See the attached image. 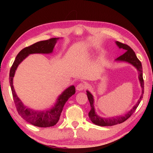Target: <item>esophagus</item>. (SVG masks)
<instances>
[{"instance_id": "obj_1", "label": "esophagus", "mask_w": 153, "mask_h": 153, "mask_svg": "<svg viewBox=\"0 0 153 153\" xmlns=\"http://www.w3.org/2000/svg\"><path fill=\"white\" fill-rule=\"evenodd\" d=\"M85 87H86V85H85V84L83 83H81L77 85L76 89L77 91H83V89H85Z\"/></svg>"}]
</instances>
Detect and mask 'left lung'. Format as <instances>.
<instances>
[{
  "mask_svg": "<svg viewBox=\"0 0 153 153\" xmlns=\"http://www.w3.org/2000/svg\"><path fill=\"white\" fill-rule=\"evenodd\" d=\"M116 43L119 47L120 48H123V49H124L126 51V53L124 54H123L118 58H117L116 60L128 62L134 65V66L137 68V70L139 71V81H140L141 85L142 87V94L140 97V99H139L137 104L133 107V108L131 110H129L128 113H126V114L121 116L112 117V118H101V117H100L98 115L96 114V113L95 112V109H94V106H93L94 100H93V95L89 91H87V97H88L89 101L90 102V105H91V110L89 112V117L93 123H95V124L99 126H114L116 124H118V123H121L123 122H125L126 120H128L129 117L133 114V113L135 112V110L137 109V106H139V103H140L141 100L143 98V93H144V81H143V68H142L141 62L137 58V56L135 55V53L134 51V50H133L130 47L128 46V45L122 43L119 41H116Z\"/></svg>",
  "mask_w": 153,
  "mask_h": 153,
  "instance_id": "1",
  "label": "left lung"
}]
</instances>
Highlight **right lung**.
<instances>
[{
  "mask_svg": "<svg viewBox=\"0 0 153 153\" xmlns=\"http://www.w3.org/2000/svg\"><path fill=\"white\" fill-rule=\"evenodd\" d=\"M58 38H51L48 40L37 42L30 46L25 47L19 52L16 57L10 71V85L11 87L13 99L15 104L16 110L23 119L30 123L31 124L41 127V128H47L56 125L60 119L61 112L63 107L68 99L76 93V89L74 85L68 87L58 97L57 102L54 107L46 111H35L30 108H27L23 105V103L18 96L13 87V77L14 76L15 71L17 69L18 65L23 60L25 59L29 54L34 53H51L53 52L54 45L56 43Z\"/></svg>",
  "mask_w": 153,
  "mask_h": 153,
  "instance_id": "1",
  "label": "right lung"
}]
</instances>
